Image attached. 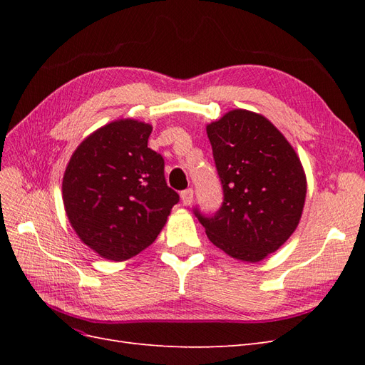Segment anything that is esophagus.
<instances>
[{
	"mask_svg": "<svg viewBox=\"0 0 365 365\" xmlns=\"http://www.w3.org/2000/svg\"><path fill=\"white\" fill-rule=\"evenodd\" d=\"M181 201L184 205H190L193 202V190L192 189H187L181 192Z\"/></svg>",
	"mask_w": 365,
	"mask_h": 365,
	"instance_id": "esophagus-1",
	"label": "esophagus"
}]
</instances>
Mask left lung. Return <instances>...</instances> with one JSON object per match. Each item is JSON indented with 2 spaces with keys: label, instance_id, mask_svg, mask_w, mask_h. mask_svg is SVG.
I'll return each mask as SVG.
<instances>
[{
  "label": "left lung",
  "instance_id": "1",
  "mask_svg": "<svg viewBox=\"0 0 365 365\" xmlns=\"http://www.w3.org/2000/svg\"><path fill=\"white\" fill-rule=\"evenodd\" d=\"M224 202L205 217L207 237L230 257L256 263L291 237L303 215L307 181L291 143L271 121L231 109L207 125Z\"/></svg>",
  "mask_w": 365,
  "mask_h": 365
}]
</instances>
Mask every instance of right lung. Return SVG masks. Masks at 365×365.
<instances>
[{
    "label": "right lung",
    "mask_w": 365,
    "mask_h": 365,
    "mask_svg": "<svg viewBox=\"0 0 365 365\" xmlns=\"http://www.w3.org/2000/svg\"><path fill=\"white\" fill-rule=\"evenodd\" d=\"M152 125L118 118L76 148L62 180L65 213L98 256L123 262L158 237L180 196L164 180V160L148 148Z\"/></svg>",
    "instance_id": "add662e5"
}]
</instances>
